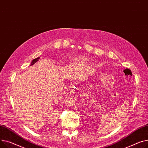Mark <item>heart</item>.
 Masks as SVG:
<instances>
[{
  "label": "heart",
  "mask_w": 148,
  "mask_h": 148,
  "mask_svg": "<svg viewBox=\"0 0 148 148\" xmlns=\"http://www.w3.org/2000/svg\"><path fill=\"white\" fill-rule=\"evenodd\" d=\"M81 60H82V61H85V60H86L85 58H81Z\"/></svg>",
  "instance_id": "b5f03b06"
}]
</instances>
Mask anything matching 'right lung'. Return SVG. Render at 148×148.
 Returning <instances> with one entry per match:
<instances>
[{
  "instance_id": "obj_1",
  "label": "right lung",
  "mask_w": 148,
  "mask_h": 148,
  "mask_svg": "<svg viewBox=\"0 0 148 148\" xmlns=\"http://www.w3.org/2000/svg\"><path fill=\"white\" fill-rule=\"evenodd\" d=\"M40 58V57H38V58H34V59H33V60H32V62H31V64H30V66H32V65H33L34 63H36L38 61H39V59Z\"/></svg>"
}]
</instances>
